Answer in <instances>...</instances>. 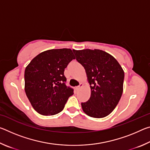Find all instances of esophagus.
Segmentation results:
<instances>
[{
    "instance_id": "34e87169",
    "label": "esophagus",
    "mask_w": 150,
    "mask_h": 150,
    "mask_svg": "<svg viewBox=\"0 0 150 150\" xmlns=\"http://www.w3.org/2000/svg\"><path fill=\"white\" fill-rule=\"evenodd\" d=\"M83 86V85L82 84V83H80V85H79V86H77V87H75V90L77 91H79L80 90V88L82 87Z\"/></svg>"
}]
</instances>
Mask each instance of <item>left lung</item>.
Masks as SVG:
<instances>
[{
	"label": "left lung",
	"instance_id": "8db88e82",
	"mask_svg": "<svg viewBox=\"0 0 150 150\" xmlns=\"http://www.w3.org/2000/svg\"><path fill=\"white\" fill-rule=\"evenodd\" d=\"M73 51L85 68L91 89L89 99L81 103L83 110L91 117H105L116 108L122 95V68L115 57L103 50Z\"/></svg>",
	"mask_w": 150,
	"mask_h": 150
}]
</instances>
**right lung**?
<instances>
[{"label": "right lung", "instance_id": "obj_1", "mask_svg": "<svg viewBox=\"0 0 150 150\" xmlns=\"http://www.w3.org/2000/svg\"><path fill=\"white\" fill-rule=\"evenodd\" d=\"M75 59L71 49L50 50L40 53L24 72L25 92L35 111L51 116L60 112L73 88L66 85L64 71Z\"/></svg>", "mask_w": 150, "mask_h": 150}]
</instances>
